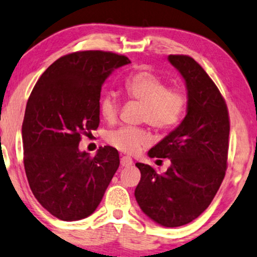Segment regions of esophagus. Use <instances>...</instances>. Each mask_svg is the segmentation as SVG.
<instances>
[{"label":"esophagus","mask_w":257,"mask_h":257,"mask_svg":"<svg viewBox=\"0 0 257 257\" xmlns=\"http://www.w3.org/2000/svg\"><path fill=\"white\" fill-rule=\"evenodd\" d=\"M132 163H133V160L130 158V156L124 155L120 158L121 167H130V166H132Z\"/></svg>","instance_id":"1"}]
</instances>
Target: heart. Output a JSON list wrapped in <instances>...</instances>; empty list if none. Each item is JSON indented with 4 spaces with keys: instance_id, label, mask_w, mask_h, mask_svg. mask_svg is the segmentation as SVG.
<instances>
[{
    "instance_id": "b5f03b06",
    "label": "heart",
    "mask_w": 257,
    "mask_h": 257,
    "mask_svg": "<svg viewBox=\"0 0 257 257\" xmlns=\"http://www.w3.org/2000/svg\"><path fill=\"white\" fill-rule=\"evenodd\" d=\"M125 94L130 99L143 103L140 120L159 130H169L180 124L187 110L188 98L181 89L168 88L166 81L151 70H138L126 77ZM119 101L112 92H106L99 101V112L107 122L117 119ZM107 144L133 155L152 143V137L143 127L122 126L106 136Z\"/></svg>"
}]
</instances>
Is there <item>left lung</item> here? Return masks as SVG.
<instances>
[{
  "mask_svg": "<svg viewBox=\"0 0 257 257\" xmlns=\"http://www.w3.org/2000/svg\"><path fill=\"white\" fill-rule=\"evenodd\" d=\"M187 84L188 112L180 125L148 152L168 159L166 173L137 163L141 173L135 196L140 209L165 227L189 224L205 211L227 169L229 116L222 95L198 62L170 54Z\"/></svg>",
  "mask_w": 257,
  "mask_h": 257,
  "instance_id": "1",
  "label": "left lung"
}]
</instances>
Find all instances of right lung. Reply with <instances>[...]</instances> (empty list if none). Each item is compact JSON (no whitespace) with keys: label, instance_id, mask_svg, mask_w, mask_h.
<instances>
[{"label":"right lung","instance_id":"1","mask_svg":"<svg viewBox=\"0 0 257 257\" xmlns=\"http://www.w3.org/2000/svg\"><path fill=\"white\" fill-rule=\"evenodd\" d=\"M130 62L112 52H73L48 67L30 95L22 125L25 174L40 205L60 220L90 215L119 167L116 148L89 156L79 144L98 127L104 81Z\"/></svg>","mask_w":257,"mask_h":257}]
</instances>
